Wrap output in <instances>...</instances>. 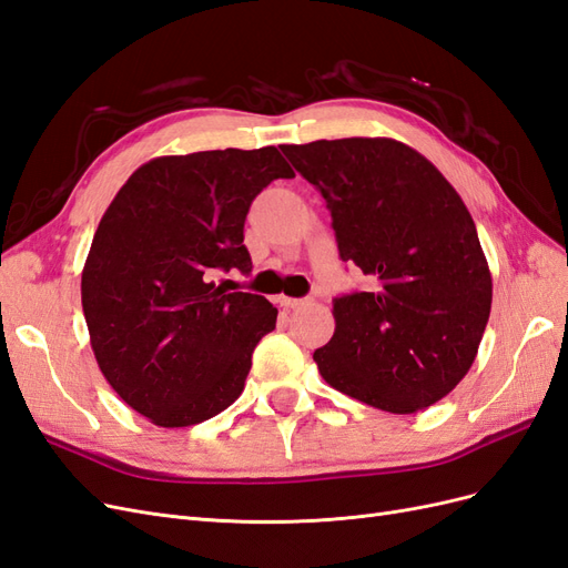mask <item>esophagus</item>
Wrapping results in <instances>:
<instances>
[{"label":"esophagus","instance_id":"1","mask_svg":"<svg viewBox=\"0 0 568 568\" xmlns=\"http://www.w3.org/2000/svg\"><path fill=\"white\" fill-rule=\"evenodd\" d=\"M313 301L311 298H282V305L284 307H291V311H298V307H305V305H311Z\"/></svg>","mask_w":568,"mask_h":568}]
</instances>
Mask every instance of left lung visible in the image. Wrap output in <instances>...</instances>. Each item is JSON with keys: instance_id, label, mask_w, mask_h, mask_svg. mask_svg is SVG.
<instances>
[{"instance_id": "obj_1", "label": "left lung", "mask_w": 568, "mask_h": 568, "mask_svg": "<svg viewBox=\"0 0 568 568\" xmlns=\"http://www.w3.org/2000/svg\"><path fill=\"white\" fill-rule=\"evenodd\" d=\"M282 151L326 201L341 261L376 282L334 298V336L313 355L322 379L393 415L438 403L469 372L490 317L467 205L432 161L388 136Z\"/></svg>"}]
</instances>
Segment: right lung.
I'll return each mask as SVG.
<instances>
[{"label":"right lung","mask_w":568,"mask_h":568,"mask_svg":"<svg viewBox=\"0 0 568 568\" xmlns=\"http://www.w3.org/2000/svg\"><path fill=\"white\" fill-rule=\"evenodd\" d=\"M294 170L274 146L161 156L136 168L101 217L82 270V311L101 374L163 428L194 426L244 390L277 324L265 296L211 282L251 272L253 199Z\"/></svg>","instance_id":"obj_1"}]
</instances>
